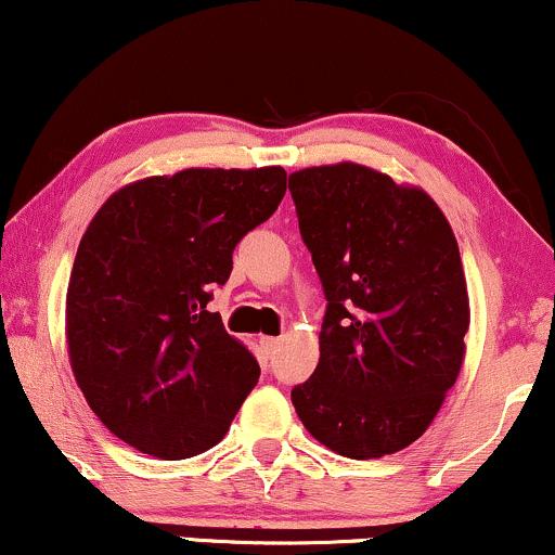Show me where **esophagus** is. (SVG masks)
Segmentation results:
<instances>
[{
	"mask_svg": "<svg viewBox=\"0 0 555 555\" xmlns=\"http://www.w3.org/2000/svg\"><path fill=\"white\" fill-rule=\"evenodd\" d=\"M261 346L266 353H273V350L282 346V338H261Z\"/></svg>",
	"mask_w": 555,
	"mask_h": 555,
	"instance_id": "1",
	"label": "esophagus"
}]
</instances>
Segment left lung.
<instances>
[{
    "instance_id": "8db88e82",
    "label": "left lung",
    "mask_w": 555,
    "mask_h": 555,
    "mask_svg": "<svg viewBox=\"0 0 555 555\" xmlns=\"http://www.w3.org/2000/svg\"><path fill=\"white\" fill-rule=\"evenodd\" d=\"M289 192L327 299L320 363L292 389L294 410L346 459L402 451L430 427L466 356L453 230L423 189L350 160L294 171Z\"/></svg>"
}]
</instances>
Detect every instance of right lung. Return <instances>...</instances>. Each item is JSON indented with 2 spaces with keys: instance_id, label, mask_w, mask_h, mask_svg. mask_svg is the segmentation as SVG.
Segmentation results:
<instances>
[{
  "instance_id": "obj_1",
  "label": "right lung",
  "mask_w": 555,
  "mask_h": 555,
  "mask_svg": "<svg viewBox=\"0 0 555 555\" xmlns=\"http://www.w3.org/2000/svg\"><path fill=\"white\" fill-rule=\"evenodd\" d=\"M284 192L282 166L186 168L122 186L89 222L66 292L68 359L94 415L135 451H209L258 384L256 356L207 301Z\"/></svg>"
}]
</instances>
